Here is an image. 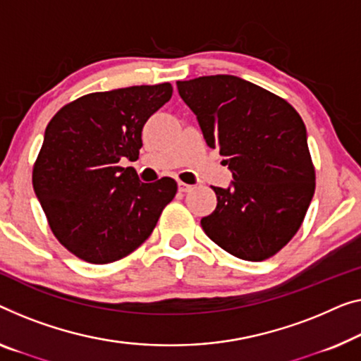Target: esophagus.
I'll list each match as a JSON object with an SVG mask.
<instances>
[{
	"label": "esophagus",
	"mask_w": 361,
	"mask_h": 361,
	"mask_svg": "<svg viewBox=\"0 0 361 361\" xmlns=\"http://www.w3.org/2000/svg\"><path fill=\"white\" fill-rule=\"evenodd\" d=\"M178 190H180L181 192H188V191L192 190V186H191V185H186V183H183V181H180V183H178Z\"/></svg>",
	"instance_id": "esophagus-1"
}]
</instances>
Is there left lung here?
Returning <instances> with one entry per match:
<instances>
[{"label":"left lung","instance_id":"8db88e82","mask_svg":"<svg viewBox=\"0 0 361 361\" xmlns=\"http://www.w3.org/2000/svg\"><path fill=\"white\" fill-rule=\"evenodd\" d=\"M176 85L233 175L227 190L212 188L217 207L202 230L240 259H267L298 232L314 195L303 120L282 97L228 74Z\"/></svg>","mask_w":361,"mask_h":361}]
</instances>
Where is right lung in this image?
<instances>
[{"mask_svg": "<svg viewBox=\"0 0 361 361\" xmlns=\"http://www.w3.org/2000/svg\"><path fill=\"white\" fill-rule=\"evenodd\" d=\"M171 92L164 82L87 94L48 123L32 185L53 235L79 259L109 264L131 255L175 197L173 178L142 183L120 165L137 160L142 128Z\"/></svg>", "mask_w": 361, "mask_h": 361, "instance_id": "1", "label": "right lung"}]
</instances>
